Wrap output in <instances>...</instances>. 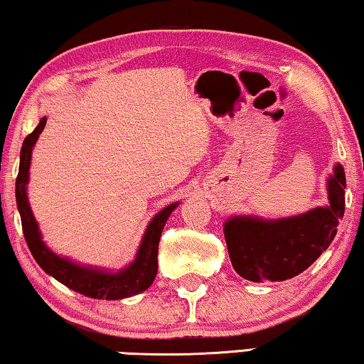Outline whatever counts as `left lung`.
<instances>
[{
    "label": "left lung",
    "instance_id": "left-lung-1",
    "mask_svg": "<svg viewBox=\"0 0 364 364\" xmlns=\"http://www.w3.org/2000/svg\"><path fill=\"white\" fill-rule=\"evenodd\" d=\"M346 177L335 164L326 178L328 203L294 217L267 220L257 215L226 218L223 233L235 271L246 281L279 282L296 277L330 246L345 213Z\"/></svg>",
    "mask_w": 364,
    "mask_h": 364
}]
</instances>
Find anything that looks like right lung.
I'll return each instance as SVG.
<instances>
[{
	"instance_id": "obj_1",
	"label": "right lung",
	"mask_w": 364,
	"mask_h": 364,
	"mask_svg": "<svg viewBox=\"0 0 364 364\" xmlns=\"http://www.w3.org/2000/svg\"><path fill=\"white\" fill-rule=\"evenodd\" d=\"M47 118L44 117L36 129L24 139L19 156V172L16 177V203L23 223V233L26 243L29 246L31 255L38 264L57 281L64 284L68 289L75 291L82 296L92 299H107L119 300L126 297L138 296L151 287L157 274V247H159L161 233L164 230L166 221L169 220L171 213L178 207V203H171L161 212L154 215L144 231L143 240L136 252V257L128 266L121 267L118 271L102 269L97 266L80 264L72 261L70 257L60 256L50 250L42 240L38 221H36L33 210H31L28 200V183H29V167L31 157L36 141L44 129Z\"/></svg>"
}]
</instances>
